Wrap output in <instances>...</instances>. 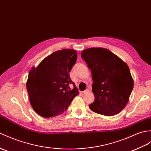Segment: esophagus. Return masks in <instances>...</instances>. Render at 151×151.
I'll return each mask as SVG.
<instances>
[{"label":"esophagus","mask_w":151,"mask_h":151,"mask_svg":"<svg viewBox=\"0 0 151 151\" xmlns=\"http://www.w3.org/2000/svg\"><path fill=\"white\" fill-rule=\"evenodd\" d=\"M89 89H86L85 91H82V93L86 94V93H89Z\"/></svg>","instance_id":"esophagus-1"}]
</instances>
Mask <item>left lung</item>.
<instances>
[{"label": "left lung", "instance_id": "1", "mask_svg": "<svg viewBox=\"0 0 151 151\" xmlns=\"http://www.w3.org/2000/svg\"><path fill=\"white\" fill-rule=\"evenodd\" d=\"M81 55L92 73L95 100L89 108L105 116L118 114L127 104L134 86L129 66L106 48L86 49Z\"/></svg>", "mask_w": 151, "mask_h": 151}]
</instances>
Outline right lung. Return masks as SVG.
I'll return each instance as SVG.
<instances>
[{"label": "right lung", "mask_w": 151, "mask_h": 151, "mask_svg": "<svg viewBox=\"0 0 151 151\" xmlns=\"http://www.w3.org/2000/svg\"><path fill=\"white\" fill-rule=\"evenodd\" d=\"M77 60L76 51L64 49L45 57L29 73L26 88L31 106L44 118L54 117L67 110L79 92L76 86L69 90V73Z\"/></svg>", "instance_id": "1"}]
</instances>
